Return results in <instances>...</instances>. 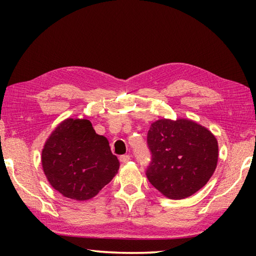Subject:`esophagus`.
Returning <instances> with one entry per match:
<instances>
[{
  "mask_svg": "<svg viewBox=\"0 0 256 256\" xmlns=\"http://www.w3.org/2000/svg\"><path fill=\"white\" fill-rule=\"evenodd\" d=\"M120 162L126 164V162H130V160H131V157H130L128 154H123V156H120Z\"/></svg>",
  "mask_w": 256,
  "mask_h": 256,
  "instance_id": "obj_1",
  "label": "esophagus"
}]
</instances>
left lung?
Instances as JSON below:
<instances>
[{"label":"left lung","instance_id":"obj_1","mask_svg":"<svg viewBox=\"0 0 256 256\" xmlns=\"http://www.w3.org/2000/svg\"><path fill=\"white\" fill-rule=\"evenodd\" d=\"M152 160L146 177L160 193L180 200L198 192L211 178L218 162V141L192 120L162 118L146 136Z\"/></svg>","mask_w":256,"mask_h":256}]
</instances>
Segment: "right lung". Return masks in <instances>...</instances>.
<instances>
[{
    "label": "right lung",
    "instance_id": "1",
    "mask_svg": "<svg viewBox=\"0 0 256 256\" xmlns=\"http://www.w3.org/2000/svg\"><path fill=\"white\" fill-rule=\"evenodd\" d=\"M42 166L54 190L72 200L86 201L118 174L120 162L89 120L66 118L46 140Z\"/></svg>",
    "mask_w": 256,
    "mask_h": 256
}]
</instances>
